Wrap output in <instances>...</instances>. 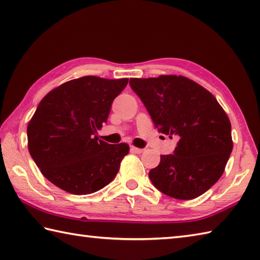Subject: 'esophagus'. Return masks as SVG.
Masks as SVG:
<instances>
[{
    "instance_id": "34e87169",
    "label": "esophagus",
    "mask_w": 260,
    "mask_h": 260,
    "mask_svg": "<svg viewBox=\"0 0 260 260\" xmlns=\"http://www.w3.org/2000/svg\"><path fill=\"white\" fill-rule=\"evenodd\" d=\"M144 150L145 149H141V148H137V147H134V146L131 147V151L135 152V153H141V152H144Z\"/></svg>"
}]
</instances>
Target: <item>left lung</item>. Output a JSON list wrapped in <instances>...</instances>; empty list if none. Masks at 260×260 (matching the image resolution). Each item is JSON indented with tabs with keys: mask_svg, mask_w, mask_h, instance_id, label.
Returning <instances> with one entry per match:
<instances>
[{
	"mask_svg": "<svg viewBox=\"0 0 260 260\" xmlns=\"http://www.w3.org/2000/svg\"><path fill=\"white\" fill-rule=\"evenodd\" d=\"M158 131L176 137L173 155H161L149 172L157 189L177 200H192L219 181L234 147L231 123L208 89L184 76L130 78Z\"/></svg>",
	"mask_w": 260,
	"mask_h": 260,
	"instance_id": "obj_1",
	"label": "left lung"
}]
</instances>
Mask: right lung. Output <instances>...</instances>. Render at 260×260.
<instances>
[{
  "instance_id": "add662e5",
  "label": "right lung",
  "mask_w": 260,
  "mask_h": 260,
  "mask_svg": "<svg viewBox=\"0 0 260 260\" xmlns=\"http://www.w3.org/2000/svg\"><path fill=\"white\" fill-rule=\"evenodd\" d=\"M128 81L84 76L41 100L26 128L28 148L42 175L57 187L86 195L113 181L129 145L99 140L98 130Z\"/></svg>"
}]
</instances>
